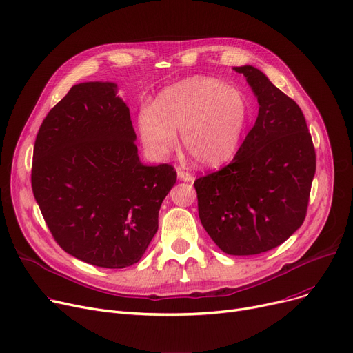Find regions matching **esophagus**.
<instances>
[{"instance_id": "esophagus-1", "label": "esophagus", "mask_w": 353, "mask_h": 353, "mask_svg": "<svg viewBox=\"0 0 353 353\" xmlns=\"http://www.w3.org/2000/svg\"><path fill=\"white\" fill-rule=\"evenodd\" d=\"M177 177H179V180H181V181H193L194 180V177L189 173V172H184L183 169H177Z\"/></svg>"}]
</instances>
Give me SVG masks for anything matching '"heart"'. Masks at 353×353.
Instances as JSON below:
<instances>
[{
  "label": "heart",
  "instance_id": "obj_1",
  "mask_svg": "<svg viewBox=\"0 0 353 353\" xmlns=\"http://www.w3.org/2000/svg\"><path fill=\"white\" fill-rule=\"evenodd\" d=\"M249 119L240 90L210 77H190L160 91L154 108L143 107L137 132L145 154L161 161L177 143L201 165H217L237 150Z\"/></svg>",
  "mask_w": 353,
  "mask_h": 353
}]
</instances>
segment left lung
I'll use <instances>...</instances> for the list:
<instances>
[{
    "instance_id": "left-lung-1",
    "label": "left lung",
    "mask_w": 353,
    "mask_h": 353,
    "mask_svg": "<svg viewBox=\"0 0 353 353\" xmlns=\"http://www.w3.org/2000/svg\"><path fill=\"white\" fill-rule=\"evenodd\" d=\"M233 70L252 87L259 114L232 163L194 188L200 221L217 248L249 256L282 245L302 226L316 156L301 107L256 67Z\"/></svg>"
}]
</instances>
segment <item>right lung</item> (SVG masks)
I'll use <instances>...</instances> for the list:
<instances>
[{
	"label": "right lung",
	"mask_w": 353,
	"mask_h": 353,
	"mask_svg": "<svg viewBox=\"0 0 353 353\" xmlns=\"http://www.w3.org/2000/svg\"><path fill=\"white\" fill-rule=\"evenodd\" d=\"M117 84L72 85L44 119L34 144L31 184L57 243L108 269L137 263L159 229V210L177 174L140 161Z\"/></svg>",
	"instance_id": "add662e5"
}]
</instances>
